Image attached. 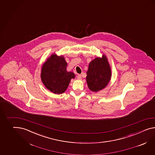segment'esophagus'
<instances>
[{"label":"esophagus","mask_w":155,"mask_h":155,"mask_svg":"<svg viewBox=\"0 0 155 155\" xmlns=\"http://www.w3.org/2000/svg\"><path fill=\"white\" fill-rule=\"evenodd\" d=\"M77 78H78V80H81L82 79V76H81V75L79 74L77 76Z\"/></svg>","instance_id":"esophagus-1"}]
</instances>
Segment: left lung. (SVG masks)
Segmentation results:
<instances>
[{"mask_svg":"<svg viewBox=\"0 0 155 155\" xmlns=\"http://www.w3.org/2000/svg\"><path fill=\"white\" fill-rule=\"evenodd\" d=\"M87 75V86L91 91L97 92L106 87L111 78V68L106 56L103 54L101 58L91 61Z\"/></svg>","mask_w":155,"mask_h":155,"instance_id":"obj_1","label":"left lung"}]
</instances>
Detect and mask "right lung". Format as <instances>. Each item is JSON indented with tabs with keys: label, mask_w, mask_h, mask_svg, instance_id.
I'll list each match as a JSON object with an SVG mask.
<instances>
[{
	"label": "right lung",
	"mask_w": 155,
	"mask_h": 155,
	"mask_svg": "<svg viewBox=\"0 0 155 155\" xmlns=\"http://www.w3.org/2000/svg\"><path fill=\"white\" fill-rule=\"evenodd\" d=\"M68 64L62 56L53 54L42 66L41 79L47 89L60 94L66 91L71 79L75 75L66 70Z\"/></svg>",
	"instance_id": "obj_1"
}]
</instances>
